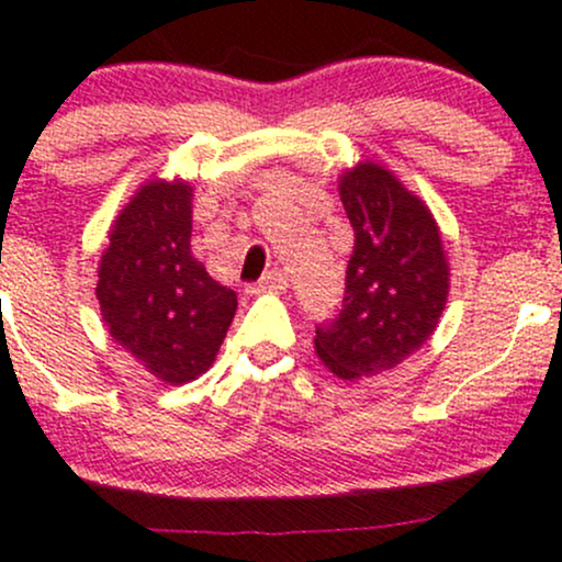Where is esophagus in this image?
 <instances>
[{
    "label": "esophagus",
    "mask_w": 562,
    "mask_h": 562,
    "mask_svg": "<svg viewBox=\"0 0 562 562\" xmlns=\"http://www.w3.org/2000/svg\"><path fill=\"white\" fill-rule=\"evenodd\" d=\"M288 288V277L282 269H271L266 271L261 280L256 282V285L247 288V293H258V291H285Z\"/></svg>",
    "instance_id": "esophagus-1"
}]
</instances>
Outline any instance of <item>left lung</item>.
Returning <instances> with one entry per match:
<instances>
[{
  "label": "left lung",
  "instance_id": "left-lung-1",
  "mask_svg": "<svg viewBox=\"0 0 562 562\" xmlns=\"http://www.w3.org/2000/svg\"><path fill=\"white\" fill-rule=\"evenodd\" d=\"M356 232L345 301L315 330L317 358L341 380L395 369L430 339L450 293V266L425 202L374 161L341 175Z\"/></svg>",
  "mask_w": 562,
  "mask_h": 562
}]
</instances>
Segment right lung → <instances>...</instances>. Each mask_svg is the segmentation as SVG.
Instances as JSON below:
<instances>
[{
	"mask_svg": "<svg viewBox=\"0 0 562 562\" xmlns=\"http://www.w3.org/2000/svg\"><path fill=\"white\" fill-rule=\"evenodd\" d=\"M191 202L188 182H145L112 223L99 263L110 336L169 385L210 369L236 312V293L193 258Z\"/></svg>",
	"mask_w": 562,
	"mask_h": 562,
	"instance_id": "obj_1",
	"label": "right lung"
}]
</instances>
